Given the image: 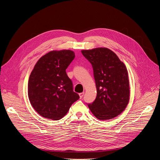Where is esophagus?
<instances>
[{
  "label": "esophagus",
  "instance_id": "1",
  "mask_svg": "<svg viewBox=\"0 0 160 160\" xmlns=\"http://www.w3.org/2000/svg\"><path fill=\"white\" fill-rule=\"evenodd\" d=\"M83 95H84V92H82V93H80V94H79V96H80V99H82V98H83Z\"/></svg>",
  "mask_w": 160,
  "mask_h": 160
}]
</instances>
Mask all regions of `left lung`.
I'll return each mask as SVG.
<instances>
[{
    "label": "left lung",
    "mask_w": 160,
    "mask_h": 160,
    "mask_svg": "<svg viewBox=\"0 0 160 160\" xmlns=\"http://www.w3.org/2000/svg\"><path fill=\"white\" fill-rule=\"evenodd\" d=\"M92 64L97 88L95 101L88 106L99 120L115 118L126 108L130 99L128 71L117 54L106 48L82 50Z\"/></svg>",
    "instance_id": "8db88e82"
}]
</instances>
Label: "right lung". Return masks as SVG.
<instances>
[{
    "label": "right lung",
    "mask_w": 160,
    "mask_h": 160,
    "mask_svg": "<svg viewBox=\"0 0 160 160\" xmlns=\"http://www.w3.org/2000/svg\"><path fill=\"white\" fill-rule=\"evenodd\" d=\"M75 56L71 50L52 51L35 64L28 80V96L32 107L42 117L61 119L80 98L66 72Z\"/></svg>",
    "instance_id": "1"
}]
</instances>
